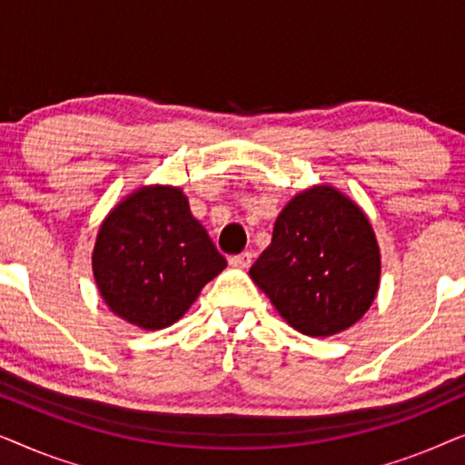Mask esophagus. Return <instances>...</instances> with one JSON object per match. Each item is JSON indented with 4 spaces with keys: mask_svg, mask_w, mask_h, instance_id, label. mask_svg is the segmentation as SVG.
<instances>
[{
    "mask_svg": "<svg viewBox=\"0 0 465 465\" xmlns=\"http://www.w3.org/2000/svg\"><path fill=\"white\" fill-rule=\"evenodd\" d=\"M252 258H253L252 252H243V253H239V256L231 258V266H234V269H250Z\"/></svg>",
    "mask_w": 465,
    "mask_h": 465,
    "instance_id": "1",
    "label": "esophagus"
}]
</instances>
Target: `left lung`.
Wrapping results in <instances>:
<instances>
[{"label":"left lung","instance_id":"8db88e82","mask_svg":"<svg viewBox=\"0 0 465 465\" xmlns=\"http://www.w3.org/2000/svg\"><path fill=\"white\" fill-rule=\"evenodd\" d=\"M250 277L298 332L339 334L360 322L377 296V237L349 196L313 186L279 213L271 245Z\"/></svg>","mask_w":465,"mask_h":465}]
</instances>
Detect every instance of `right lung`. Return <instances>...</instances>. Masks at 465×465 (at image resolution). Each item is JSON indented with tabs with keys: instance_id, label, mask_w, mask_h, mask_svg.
Instances as JSON below:
<instances>
[{
	"instance_id": "obj_1",
	"label": "right lung",
	"mask_w": 465,
	"mask_h": 465,
	"mask_svg": "<svg viewBox=\"0 0 465 465\" xmlns=\"http://www.w3.org/2000/svg\"><path fill=\"white\" fill-rule=\"evenodd\" d=\"M224 269L226 258L173 186H143L118 203L93 250L101 298L143 330L175 323Z\"/></svg>"
}]
</instances>
